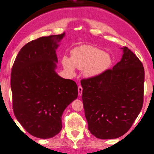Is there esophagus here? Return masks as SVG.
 <instances>
[{"label":"esophagus","instance_id":"obj_1","mask_svg":"<svg viewBox=\"0 0 154 154\" xmlns=\"http://www.w3.org/2000/svg\"><path fill=\"white\" fill-rule=\"evenodd\" d=\"M78 91H79V95H82V92H83V88H82L81 85H79V87H78Z\"/></svg>","mask_w":154,"mask_h":154}]
</instances>
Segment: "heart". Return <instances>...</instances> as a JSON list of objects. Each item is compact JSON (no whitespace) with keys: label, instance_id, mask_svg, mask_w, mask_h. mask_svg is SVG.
Returning <instances> with one entry per match:
<instances>
[{"label":"heart","instance_id":"heart-1","mask_svg":"<svg viewBox=\"0 0 154 154\" xmlns=\"http://www.w3.org/2000/svg\"><path fill=\"white\" fill-rule=\"evenodd\" d=\"M62 63L69 72L73 73L75 67L84 69L87 76L93 77L108 69L112 64V59L110 56L98 48L85 45L73 49L71 52V59L64 57Z\"/></svg>","mask_w":154,"mask_h":154}]
</instances>
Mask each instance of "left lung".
<instances>
[{
	"instance_id": "left-lung-1",
	"label": "left lung",
	"mask_w": 154,
	"mask_h": 154,
	"mask_svg": "<svg viewBox=\"0 0 154 154\" xmlns=\"http://www.w3.org/2000/svg\"><path fill=\"white\" fill-rule=\"evenodd\" d=\"M122 49V58L112 69L81 81L88 130L100 139L127 132L143 106V64L127 47Z\"/></svg>"
}]
</instances>
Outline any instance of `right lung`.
Returning a JSON list of instances; mask_svg holds the SVG:
<instances>
[{
	"label": "right lung",
	"mask_w": 154,
	"mask_h": 154,
	"mask_svg": "<svg viewBox=\"0 0 154 154\" xmlns=\"http://www.w3.org/2000/svg\"><path fill=\"white\" fill-rule=\"evenodd\" d=\"M64 36L65 32L42 37L26 44L12 68L14 114L24 129L37 138H51L60 132L63 111L79 94L75 81L55 71L56 49Z\"/></svg>",
	"instance_id": "obj_1"
}]
</instances>
